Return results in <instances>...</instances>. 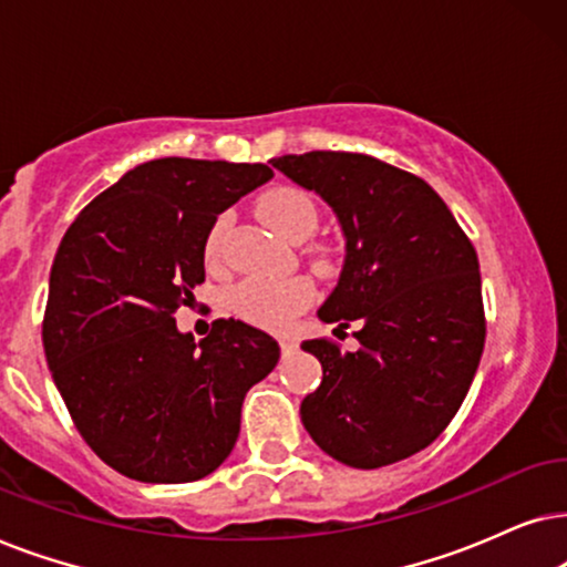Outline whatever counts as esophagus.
Masks as SVG:
<instances>
[{
	"mask_svg": "<svg viewBox=\"0 0 567 567\" xmlns=\"http://www.w3.org/2000/svg\"><path fill=\"white\" fill-rule=\"evenodd\" d=\"M279 350H282V358H290V354L298 352V342L290 337H282L279 339Z\"/></svg>",
	"mask_w": 567,
	"mask_h": 567,
	"instance_id": "obj_1",
	"label": "esophagus"
}]
</instances>
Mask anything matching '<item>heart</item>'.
I'll return each mask as SVG.
<instances>
[{
    "instance_id": "1",
    "label": "heart",
    "mask_w": 567,
    "mask_h": 567,
    "mask_svg": "<svg viewBox=\"0 0 567 567\" xmlns=\"http://www.w3.org/2000/svg\"><path fill=\"white\" fill-rule=\"evenodd\" d=\"M259 215L271 230L288 240H303L319 223L313 199L298 186H275L261 196ZM230 217L220 215L205 240V259L217 267L223 259V240ZM316 300V288L308 277L261 279L248 277L230 290V311L248 323L269 331H285Z\"/></svg>"
}]
</instances>
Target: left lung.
I'll return each instance as SVG.
<instances>
[{
	"mask_svg": "<svg viewBox=\"0 0 567 567\" xmlns=\"http://www.w3.org/2000/svg\"><path fill=\"white\" fill-rule=\"evenodd\" d=\"M334 209L344 267L319 319L360 323L358 352L334 339L300 347L321 386L300 404L316 446L354 470L427 449L462 406L485 350L480 261L425 181L360 153L313 150L269 161Z\"/></svg>",
	"mask_w": 567,
	"mask_h": 567,
	"instance_id": "8db88e82",
	"label": "left lung"
}]
</instances>
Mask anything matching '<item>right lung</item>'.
Returning <instances> with one entry per match:
<instances>
[{"mask_svg": "<svg viewBox=\"0 0 567 567\" xmlns=\"http://www.w3.org/2000/svg\"><path fill=\"white\" fill-rule=\"evenodd\" d=\"M271 176L264 163H142L59 244L43 350L74 427L124 477L213 474L236 446L246 391L275 371L279 344L244 321L217 319L202 342L176 329L205 282L217 215Z\"/></svg>", "mask_w": 567, "mask_h": 567, "instance_id": "add662e5", "label": "right lung"}]
</instances>
